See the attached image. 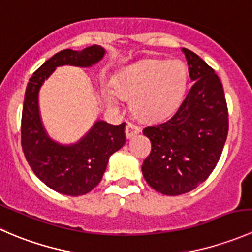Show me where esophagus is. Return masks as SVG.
Instances as JSON below:
<instances>
[{
  "label": "esophagus",
  "mask_w": 252,
  "mask_h": 252,
  "mask_svg": "<svg viewBox=\"0 0 252 252\" xmlns=\"http://www.w3.org/2000/svg\"><path fill=\"white\" fill-rule=\"evenodd\" d=\"M139 131H140V128H139L138 126H135V124L133 123H128L126 126V138L130 139L133 138L134 135H136V134H139Z\"/></svg>",
  "instance_id": "esophagus-1"
}]
</instances>
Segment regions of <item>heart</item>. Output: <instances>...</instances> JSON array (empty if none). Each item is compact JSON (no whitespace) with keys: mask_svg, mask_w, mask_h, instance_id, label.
<instances>
[{"mask_svg":"<svg viewBox=\"0 0 252 252\" xmlns=\"http://www.w3.org/2000/svg\"><path fill=\"white\" fill-rule=\"evenodd\" d=\"M188 86L187 65L178 60H145L122 70L113 83L118 97L131 100V112L144 122L171 116L183 101ZM107 102L117 105L113 95Z\"/></svg>","mask_w":252,"mask_h":252,"instance_id":"b5f03b06","label":"heart"}]
</instances>
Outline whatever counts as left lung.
I'll return each mask as SVG.
<instances>
[{
  "label": "left lung",
  "mask_w": 252,
  "mask_h": 252,
  "mask_svg": "<svg viewBox=\"0 0 252 252\" xmlns=\"http://www.w3.org/2000/svg\"><path fill=\"white\" fill-rule=\"evenodd\" d=\"M182 51L194 84L171 118L142 130L151 141L142 174L152 189L169 196L191 191L207 179L229 128L220 79L196 53Z\"/></svg>",
  "instance_id": "8db88e82"
}]
</instances>
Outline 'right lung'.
Returning <instances> with one entry per match:
<instances>
[{
  "label": "right lung",
  "mask_w": 252,
  "mask_h": 252,
  "mask_svg": "<svg viewBox=\"0 0 252 252\" xmlns=\"http://www.w3.org/2000/svg\"><path fill=\"white\" fill-rule=\"evenodd\" d=\"M105 48L93 45L81 51L63 50L32 74L25 91L22 113V147L35 175L55 191L69 196L88 194L102 179L111 155L126 144V123L112 126L96 121L78 142L62 145L47 135L39 111V91L61 65L91 67L105 56Z\"/></svg>",
  "instance_id": "right-lung-1"
}]
</instances>
